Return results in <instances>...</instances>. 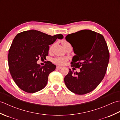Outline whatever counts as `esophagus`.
<instances>
[{
  "mask_svg": "<svg viewBox=\"0 0 120 120\" xmlns=\"http://www.w3.org/2000/svg\"><path fill=\"white\" fill-rule=\"evenodd\" d=\"M57 68V69H58V70H60V69H61V68H62V67H59V66H57V68Z\"/></svg>",
  "mask_w": 120,
  "mask_h": 120,
  "instance_id": "obj_1",
  "label": "esophagus"
}]
</instances>
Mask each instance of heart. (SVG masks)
<instances>
[{
  "label": "heart",
  "instance_id": "1",
  "mask_svg": "<svg viewBox=\"0 0 120 120\" xmlns=\"http://www.w3.org/2000/svg\"><path fill=\"white\" fill-rule=\"evenodd\" d=\"M62 44L63 46H64L69 44V43H68V42L66 41H63L62 42ZM52 48V46L50 48ZM67 59L66 58H55V59L53 60V62L57 64L62 65L64 64L65 62L67 61Z\"/></svg>",
  "mask_w": 120,
  "mask_h": 120
}]
</instances>
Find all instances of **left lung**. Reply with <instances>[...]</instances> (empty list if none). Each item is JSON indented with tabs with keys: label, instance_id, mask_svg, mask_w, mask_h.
<instances>
[{
	"label": "left lung",
	"instance_id": "8db88e82",
	"mask_svg": "<svg viewBox=\"0 0 120 120\" xmlns=\"http://www.w3.org/2000/svg\"><path fill=\"white\" fill-rule=\"evenodd\" d=\"M65 39L76 55L71 66L80 70L79 73L73 72L69 68L64 79L65 85L74 93H88L98 86L106 73L109 53L105 40L102 35L91 30L68 34Z\"/></svg>",
	"mask_w": 120,
	"mask_h": 120
}]
</instances>
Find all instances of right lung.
<instances>
[{
  "label": "right lung",
  "mask_w": 120,
  "mask_h": 120,
  "mask_svg": "<svg viewBox=\"0 0 120 120\" xmlns=\"http://www.w3.org/2000/svg\"><path fill=\"white\" fill-rule=\"evenodd\" d=\"M63 38L61 34L52 36L35 30L15 36L9 50L8 64L13 79L20 89L32 93L45 87L48 75L56 67L48 61L43 67L37 62L48 56L49 45Z\"/></svg>",
  "instance_id": "obj_1"
}]
</instances>
